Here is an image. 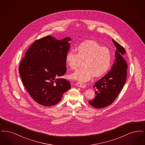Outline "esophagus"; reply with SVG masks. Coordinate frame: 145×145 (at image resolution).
I'll return each mask as SVG.
<instances>
[{
  "mask_svg": "<svg viewBox=\"0 0 145 145\" xmlns=\"http://www.w3.org/2000/svg\"><path fill=\"white\" fill-rule=\"evenodd\" d=\"M76 85L78 87H80V88H86V85H85L84 84H83L82 83H80V82H78L76 84Z\"/></svg>",
  "mask_w": 145,
  "mask_h": 145,
  "instance_id": "obj_1",
  "label": "esophagus"
}]
</instances>
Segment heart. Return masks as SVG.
I'll use <instances>...</instances> for the list:
<instances>
[{
    "label": "heart",
    "mask_w": 145,
    "mask_h": 145,
    "mask_svg": "<svg viewBox=\"0 0 145 145\" xmlns=\"http://www.w3.org/2000/svg\"><path fill=\"white\" fill-rule=\"evenodd\" d=\"M76 53L72 50L67 52L65 56L66 65L70 69L76 70L83 61V67L73 73V79L86 82L95 76L104 75L109 69L112 61L110 50L102 47L97 42L88 40L79 44L76 48Z\"/></svg>",
    "instance_id": "1"
}]
</instances>
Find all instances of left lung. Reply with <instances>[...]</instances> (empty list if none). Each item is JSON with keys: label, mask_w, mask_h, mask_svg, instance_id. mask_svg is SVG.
<instances>
[{"label": "left lung", "mask_w": 145, "mask_h": 145, "mask_svg": "<svg viewBox=\"0 0 145 145\" xmlns=\"http://www.w3.org/2000/svg\"><path fill=\"white\" fill-rule=\"evenodd\" d=\"M116 48V59L110 71L94 84L96 96L89 101L91 106L97 109L106 107L112 103L124 86L127 76V63L123 57L125 49L112 40Z\"/></svg>", "instance_id": "8db88e82"}]
</instances>
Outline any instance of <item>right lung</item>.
Instances as JSON below:
<instances>
[{
    "mask_svg": "<svg viewBox=\"0 0 145 145\" xmlns=\"http://www.w3.org/2000/svg\"><path fill=\"white\" fill-rule=\"evenodd\" d=\"M70 40L69 37L57 40L51 36L38 39L21 61L19 73L22 81L30 96L39 104L54 105L71 89L69 81L60 78L67 71L65 56Z\"/></svg>",
    "mask_w": 145,
    "mask_h": 145,
    "instance_id": "obj_1",
    "label": "right lung"
}]
</instances>
